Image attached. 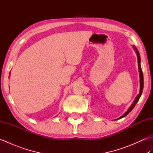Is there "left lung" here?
I'll list each match as a JSON object with an SVG mask.
<instances>
[{
    "label": "left lung",
    "mask_w": 153,
    "mask_h": 153,
    "mask_svg": "<svg viewBox=\"0 0 153 153\" xmlns=\"http://www.w3.org/2000/svg\"><path fill=\"white\" fill-rule=\"evenodd\" d=\"M133 47H134V48L135 49V52H136V54H137V60H138V68H139V77H140V91H139V93L138 94V95L136 97L135 99L134 100V102H133L132 105H131V106L129 107V108L127 110V112H126L120 116L119 118L118 119H116V120H119L120 118H123V117H125L126 116H127L128 114L130 112L131 110H133V108H134L136 104H137V102L139 101V99H140L141 97V95L142 94V91H143V71H142V70H141V58H140V55H139V51H137V48H136V47L135 46H133Z\"/></svg>",
    "instance_id": "left-lung-1"
}]
</instances>
